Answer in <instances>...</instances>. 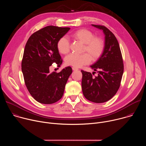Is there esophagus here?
Segmentation results:
<instances>
[{
	"label": "esophagus",
	"instance_id": "esophagus-1",
	"mask_svg": "<svg viewBox=\"0 0 146 146\" xmlns=\"http://www.w3.org/2000/svg\"><path fill=\"white\" fill-rule=\"evenodd\" d=\"M72 70H74V71H75V70H78V69L77 68H76V67H73V68H72Z\"/></svg>",
	"mask_w": 146,
	"mask_h": 146
}]
</instances>
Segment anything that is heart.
<instances>
[{
    "mask_svg": "<svg viewBox=\"0 0 146 146\" xmlns=\"http://www.w3.org/2000/svg\"><path fill=\"white\" fill-rule=\"evenodd\" d=\"M70 37L84 44L83 52L87 53L81 55L70 54L65 58V64L76 68H80L83 65L89 64L91 60L96 61L102 55L105 44L102 38L94 36V34L87 29H80L70 35ZM58 51L66 55L70 51V43L65 37L60 38L56 44Z\"/></svg>",
    "mask_w": 146,
    "mask_h": 146,
    "instance_id": "obj_1",
    "label": "heart"
}]
</instances>
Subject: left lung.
I'll return each instance as SVG.
<instances>
[{
	"instance_id": "8db88e82",
	"label": "left lung",
	"mask_w": 146,
	"mask_h": 146,
	"mask_svg": "<svg viewBox=\"0 0 146 146\" xmlns=\"http://www.w3.org/2000/svg\"><path fill=\"white\" fill-rule=\"evenodd\" d=\"M92 25L102 30L105 34V48L99 59L91 66L97 72V76L93 77L94 73L81 71L82 74L81 86L83 95L87 99L100 103L109 100L116 94L123 73V64L120 47L114 35L105 26Z\"/></svg>"
}]
</instances>
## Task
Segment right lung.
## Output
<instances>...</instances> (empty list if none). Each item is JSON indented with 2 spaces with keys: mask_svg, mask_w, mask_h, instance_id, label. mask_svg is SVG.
I'll list each match as a JSON object with an SVG mask.
<instances>
[{
  "mask_svg": "<svg viewBox=\"0 0 146 146\" xmlns=\"http://www.w3.org/2000/svg\"><path fill=\"white\" fill-rule=\"evenodd\" d=\"M70 29L47 26L33 33L26 43L21 64L25 84L32 96L40 103H54L64 95L72 68L66 67L59 73H50L49 68L54 63L58 67L61 65L56 44Z\"/></svg>",
  "mask_w": 146,
  "mask_h": 146,
  "instance_id": "right-lung-1",
  "label": "right lung"
}]
</instances>
